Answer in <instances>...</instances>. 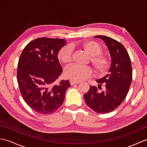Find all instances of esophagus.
I'll return each instance as SVG.
<instances>
[{"label":"esophagus","mask_w":147,"mask_h":147,"mask_svg":"<svg viewBox=\"0 0 147 147\" xmlns=\"http://www.w3.org/2000/svg\"><path fill=\"white\" fill-rule=\"evenodd\" d=\"M80 83V82H74V81H70V84L71 85H76V84H78Z\"/></svg>","instance_id":"obj_1"}]
</instances>
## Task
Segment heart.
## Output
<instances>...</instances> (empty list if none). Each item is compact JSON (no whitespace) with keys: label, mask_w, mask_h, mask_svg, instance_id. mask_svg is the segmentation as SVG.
<instances>
[{"label":"heart","mask_w":147,"mask_h":147,"mask_svg":"<svg viewBox=\"0 0 147 147\" xmlns=\"http://www.w3.org/2000/svg\"><path fill=\"white\" fill-rule=\"evenodd\" d=\"M76 48L88 54V62H90L95 73L103 76L107 73L111 65V59L105 53L102 52L103 47L95 41H85L72 43L71 46L64 45L59 50L57 59L60 63L67 65L73 60V49ZM64 76L66 78L81 82L92 75V70L90 67H80L76 64H72L65 68Z\"/></svg>","instance_id":"obj_1"}]
</instances>
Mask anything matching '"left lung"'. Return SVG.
Instances as JSON below:
<instances>
[{
    "mask_svg": "<svg viewBox=\"0 0 147 147\" xmlns=\"http://www.w3.org/2000/svg\"><path fill=\"white\" fill-rule=\"evenodd\" d=\"M105 42L112 57V64L108 74L96 80L98 88L104 85L100 92L95 86H90L84 95L86 105L93 111L105 114L115 110L126 97L132 82V66L127 50L119 42L107 36L97 35Z\"/></svg>",
    "mask_w": 147,
    "mask_h": 147,
    "instance_id": "1",
    "label": "left lung"
}]
</instances>
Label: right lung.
Here are the masks:
<instances>
[{
    "label": "right lung",
    "instance_id": "obj_1",
    "mask_svg": "<svg viewBox=\"0 0 147 147\" xmlns=\"http://www.w3.org/2000/svg\"><path fill=\"white\" fill-rule=\"evenodd\" d=\"M65 44L64 39L36 38L28 43L19 59L17 80L21 94L28 105L40 114L57 111L71 86L68 80L54 85L62 72L57 52Z\"/></svg>",
    "mask_w": 147,
    "mask_h": 147
}]
</instances>
